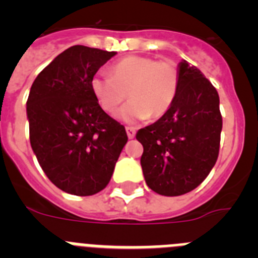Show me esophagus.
Segmentation results:
<instances>
[{"label":"esophagus","instance_id":"34e87169","mask_svg":"<svg viewBox=\"0 0 258 258\" xmlns=\"http://www.w3.org/2000/svg\"><path fill=\"white\" fill-rule=\"evenodd\" d=\"M125 129H126L127 138H129V140H133L134 137H136V129H134V127H132V126H126Z\"/></svg>","mask_w":258,"mask_h":258}]
</instances>
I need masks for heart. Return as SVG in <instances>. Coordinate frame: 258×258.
<instances>
[{
  "mask_svg": "<svg viewBox=\"0 0 258 258\" xmlns=\"http://www.w3.org/2000/svg\"><path fill=\"white\" fill-rule=\"evenodd\" d=\"M111 76L95 74L90 88L104 112H113L127 98L131 101L117 112L122 121L133 122L165 115L178 93L179 71L169 59L129 55L116 61Z\"/></svg>",
  "mask_w": 258,
  "mask_h": 258,
  "instance_id": "heart-1",
  "label": "heart"
}]
</instances>
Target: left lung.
<instances>
[{
    "label": "left lung",
    "mask_w": 258,
    "mask_h": 258,
    "mask_svg": "<svg viewBox=\"0 0 258 258\" xmlns=\"http://www.w3.org/2000/svg\"><path fill=\"white\" fill-rule=\"evenodd\" d=\"M174 103L156 122L137 132L146 183L164 197L197 188L212 170L220 151L222 116L220 97L195 66L178 64Z\"/></svg>",
    "instance_id": "left-lung-1"
}]
</instances>
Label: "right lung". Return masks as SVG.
Listing matches in <instances>:
<instances>
[{"mask_svg":"<svg viewBox=\"0 0 258 258\" xmlns=\"http://www.w3.org/2000/svg\"><path fill=\"white\" fill-rule=\"evenodd\" d=\"M115 51L75 45L33 81L27 101L29 141L47 178L64 192L103 190L127 142L124 125L99 107L90 81Z\"/></svg>","mask_w":258,"mask_h":258,"instance_id":"1","label":"right lung"}]
</instances>
